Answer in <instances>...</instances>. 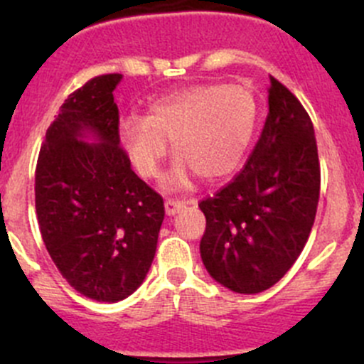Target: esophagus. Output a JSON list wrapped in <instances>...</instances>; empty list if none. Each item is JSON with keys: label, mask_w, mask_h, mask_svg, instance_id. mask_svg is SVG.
I'll return each mask as SVG.
<instances>
[{"label": "esophagus", "mask_w": 364, "mask_h": 364, "mask_svg": "<svg viewBox=\"0 0 364 364\" xmlns=\"http://www.w3.org/2000/svg\"><path fill=\"white\" fill-rule=\"evenodd\" d=\"M183 208H185V203H183V200H174V199L165 200V215L174 216L176 213L181 211Z\"/></svg>", "instance_id": "esophagus-1"}]
</instances>
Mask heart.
<instances>
[{
    "label": "heart",
    "instance_id": "obj_1",
    "mask_svg": "<svg viewBox=\"0 0 364 364\" xmlns=\"http://www.w3.org/2000/svg\"><path fill=\"white\" fill-rule=\"evenodd\" d=\"M257 123V102L237 84H203L156 98L146 117H124L117 135L134 167L155 178L167 155L176 153L164 186H185L196 174L218 179L240 165Z\"/></svg>",
    "mask_w": 364,
    "mask_h": 364
}]
</instances>
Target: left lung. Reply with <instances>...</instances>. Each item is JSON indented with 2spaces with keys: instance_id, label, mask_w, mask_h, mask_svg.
Masks as SVG:
<instances>
[{
  "instance_id": "1",
  "label": "left lung",
  "mask_w": 364,
  "mask_h": 364,
  "mask_svg": "<svg viewBox=\"0 0 364 364\" xmlns=\"http://www.w3.org/2000/svg\"><path fill=\"white\" fill-rule=\"evenodd\" d=\"M267 93L269 112L243 171L199 204L205 269L237 294L266 291L291 269L310 236L321 192L310 116L274 77Z\"/></svg>"
}]
</instances>
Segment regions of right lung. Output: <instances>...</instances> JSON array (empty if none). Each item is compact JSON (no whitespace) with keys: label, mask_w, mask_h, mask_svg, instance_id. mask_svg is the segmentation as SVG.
I'll return each mask as SVG.
<instances>
[{"label":"right lung","mask_w":364,"mask_h":364,"mask_svg":"<svg viewBox=\"0 0 364 364\" xmlns=\"http://www.w3.org/2000/svg\"><path fill=\"white\" fill-rule=\"evenodd\" d=\"M121 73L87 80L47 128L35 172L40 232L65 280L116 303L144 282L164 222V199L119 148L112 91ZM93 140V143H90Z\"/></svg>","instance_id":"add662e5"}]
</instances>
